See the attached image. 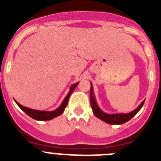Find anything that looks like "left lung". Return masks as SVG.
I'll use <instances>...</instances> for the list:
<instances>
[{"label": "left lung", "instance_id": "obj_1", "mask_svg": "<svg viewBox=\"0 0 161 161\" xmlns=\"http://www.w3.org/2000/svg\"><path fill=\"white\" fill-rule=\"evenodd\" d=\"M90 100H91V106H92V111L93 114H95L97 118L104 121V122L110 124V125H121L124 124L126 121H130L135 114L141 109V108L142 107L144 101L141 103L139 105V107L135 108L134 111L128 113V114H108L104 113V111H102L100 109V108L98 106L97 103H96V98H95L94 92H93V86H92V82H91V89H90Z\"/></svg>", "mask_w": 161, "mask_h": 161}]
</instances>
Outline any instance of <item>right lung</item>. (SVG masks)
<instances>
[{
    "mask_svg": "<svg viewBox=\"0 0 161 161\" xmlns=\"http://www.w3.org/2000/svg\"><path fill=\"white\" fill-rule=\"evenodd\" d=\"M78 85H79V82H76V83H74V84L71 85V86L69 87V92H68V94L65 96V98L63 100V101H62L61 105L57 108V109L53 110V111H40V110L32 109V108H30L22 106V104L18 103L16 100H15V102H16V104L19 105V107L24 112L25 114H27L29 117H31V118H33V119L37 120V121H49V120L53 119L54 117H58V116H60L61 114H63L65 107H66L67 104H68L69 96H70V95L72 94L74 90H75V87H76Z\"/></svg>",
    "mask_w": 161,
    "mask_h": 161,
    "instance_id": "right-lung-1",
    "label": "right lung"
}]
</instances>
